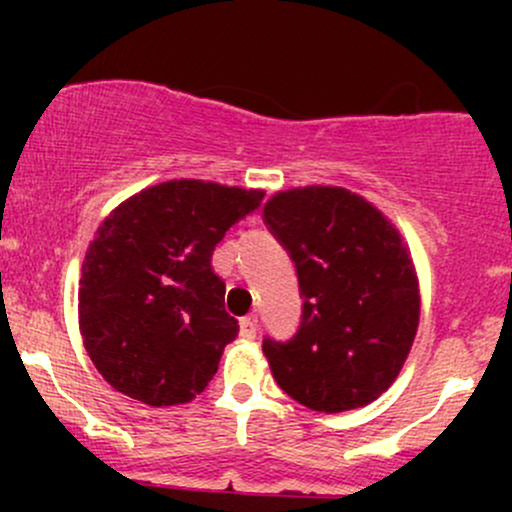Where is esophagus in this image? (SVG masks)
<instances>
[{
    "label": "esophagus",
    "instance_id": "1",
    "mask_svg": "<svg viewBox=\"0 0 512 512\" xmlns=\"http://www.w3.org/2000/svg\"><path fill=\"white\" fill-rule=\"evenodd\" d=\"M257 334V317L255 315H248L240 320V337L243 339H255Z\"/></svg>",
    "mask_w": 512,
    "mask_h": 512
}]
</instances>
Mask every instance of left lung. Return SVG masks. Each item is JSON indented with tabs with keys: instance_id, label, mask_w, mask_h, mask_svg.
Wrapping results in <instances>:
<instances>
[{
	"instance_id": "left-lung-1",
	"label": "left lung",
	"mask_w": 512,
	"mask_h": 512,
	"mask_svg": "<svg viewBox=\"0 0 512 512\" xmlns=\"http://www.w3.org/2000/svg\"><path fill=\"white\" fill-rule=\"evenodd\" d=\"M264 223L296 264L303 298L289 342H262L276 385L325 414L366 407L395 383L419 327L402 236L363 197L325 185L274 195Z\"/></svg>"
}]
</instances>
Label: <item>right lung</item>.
I'll use <instances>...</instances> for the list:
<instances>
[{"instance_id": "right-lung-1", "label": "right lung", "mask_w": 512, "mask_h": 512, "mask_svg": "<svg viewBox=\"0 0 512 512\" xmlns=\"http://www.w3.org/2000/svg\"><path fill=\"white\" fill-rule=\"evenodd\" d=\"M264 192L168 180L122 202L81 267L79 327L93 366L151 407L195 399L238 334L214 248Z\"/></svg>"}]
</instances>
